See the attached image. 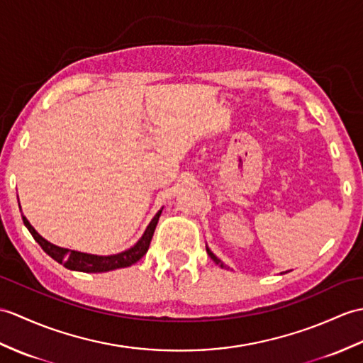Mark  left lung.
Segmentation results:
<instances>
[{
	"label": "left lung",
	"mask_w": 363,
	"mask_h": 363,
	"mask_svg": "<svg viewBox=\"0 0 363 363\" xmlns=\"http://www.w3.org/2000/svg\"><path fill=\"white\" fill-rule=\"evenodd\" d=\"M207 254H208V257H210V258H212V259L215 261V263H216V264H220L221 267H224V264H223V261H221L220 258H218V257H215V255L212 254V252H210V249H207Z\"/></svg>",
	"instance_id": "obj_1"
}]
</instances>
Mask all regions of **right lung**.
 Wrapping results in <instances>:
<instances>
[{"instance_id":"obj_1","label":"right lung","mask_w":363,"mask_h":363,"mask_svg":"<svg viewBox=\"0 0 363 363\" xmlns=\"http://www.w3.org/2000/svg\"><path fill=\"white\" fill-rule=\"evenodd\" d=\"M161 213H162V208L159 210L156 216L153 218V220H151V223L147 227L145 233L142 235V238L136 244H134L131 249L122 252V254L108 255V257L82 254V252L58 247V246H55V244H50L45 238H41L40 235L35 232V229H33V227L29 224V221L24 216H23V223H24V225L28 227V230L30 232L33 240H35L41 246V249H43L50 258H54L57 263L63 264L66 269H71V271L97 274V272L114 271V269H121V267H128V266L136 263V261H139L143 255H145L148 247H150L151 238H153L156 224L159 221V216H161Z\"/></svg>"}]
</instances>
